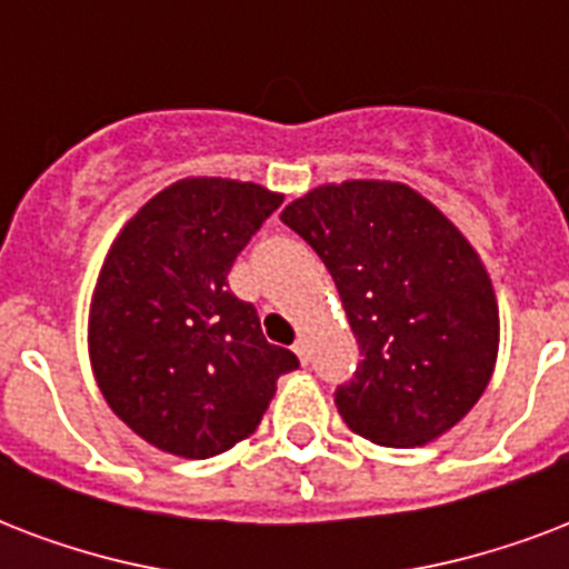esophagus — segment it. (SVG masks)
I'll list each match as a JSON object with an SVG mask.
<instances>
[{
    "instance_id": "1",
    "label": "esophagus",
    "mask_w": 569,
    "mask_h": 569,
    "mask_svg": "<svg viewBox=\"0 0 569 569\" xmlns=\"http://www.w3.org/2000/svg\"><path fill=\"white\" fill-rule=\"evenodd\" d=\"M292 350H295V353H298V359H300V362H303V365L309 362V350H307V341H303V339H298V341H295V345H292Z\"/></svg>"
}]
</instances>
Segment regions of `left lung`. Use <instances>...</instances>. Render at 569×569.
<instances>
[{
	"instance_id": "1",
	"label": "left lung",
	"mask_w": 569,
	"mask_h": 569,
	"mask_svg": "<svg viewBox=\"0 0 569 569\" xmlns=\"http://www.w3.org/2000/svg\"><path fill=\"white\" fill-rule=\"evenodd\" d=\"M336 280L362 362L336 389L341 420L373 445H427L477 406L500 316L477 251L415 189L318 187L280 216Z\"/></svg>"
}]
</instances>
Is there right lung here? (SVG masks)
Masks as SVG:
<instances>
[{"instance_id": "right-lung-1", "label": "right lung", "mask_w": 569, "mask_h": 569, "mask_svg": "<svg viewBox=\"0 0 569 569\" xmlns=\"http://www.w3.org/2000/svg\"><path fill=\"white\" fill-rule=\"evenodd\" d=\"M283 196L239 180L189 178L133 216L101 266L90 359L108 406L140 438L210 459L248 438L298 368L230 292L242 248Z\"/></svg>"}]
</instances>
